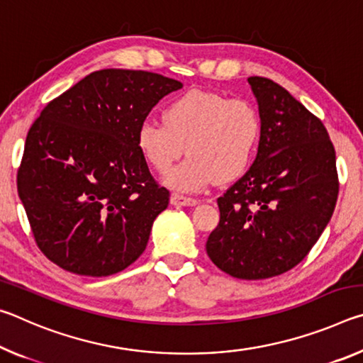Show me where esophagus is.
<instances>
[{
	"instance_id": "esophagus-1",
	"label": "esophagus",
	"mask_w": 363,
	"mask_h": 363,
	"mask_svg": "<svg viewBox=\"0 0 363 363\" xmlns=\"http://www.w3.org/2000/svg\"><path fill=\"white\" fill-rule=\"evenodd\" d=\"M199 203V200L192 199V196H184L179 194H173L171 195V205L176 206H195Z\"/></svg>"
}]
</instances>
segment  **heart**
I'll list each match as a JSON object with an SVG mask.
<instances>
[{
    "label": "heart",
    "instance_id": "b5f03b06",
    "mask_svg": "<svg viewBox=\"0 0 363 363\" xmlns=\"http://www.w3.org/2000/svg\"><path fill=\"white\" fill-rule=\"evenodd\" d=\"M261 139V118L247 99L190 89L163 110V125L144 121L136 134L145 163L167 173L184 153L189 158L164 176L168 187L199 192L210 184L233 181L253 163Z\"/></svg>",
    "mask_w": 363,
    "mask_h": 363
}]
</instances>
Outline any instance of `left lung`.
I'll list each match as a JSON object with an SVG mask.
<instances>
[{
  "instance_id": "8db88e82",
  "label": "left lung",
  "mask_w": 363,
  "mask_h": 363,
  "mask_svg": "<svg viewBox=\"0 0 363 363\" xmlns=\"http://www.w3.org/2000/svg\"><path fill=\"white\" fill-rule=\"evenodd\" d=\"M248 83L261 118L257 155L218 199L206 253L232 277L261 280L307 256L335 211L340 181L323 123L272 79Z\"/></svg>"
}]
</instances>
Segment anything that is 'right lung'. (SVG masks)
<instances>
[{"label":"right lung","mask_w":363,"mask_h":363,"mask_svg":"<svg viewBox=\"0 0 363 363\" xmlns=\"http://www.w3.org/2000/svg\"><path fill=\"white\" fill-rule=\"evenodd\" d=\"M182 88L144 70L89 73L41 110L28 130L17 192L49 261L107 277L144 253L169 192L136 145L160 99Z\"/></svg>","instance_id":"1"}]
</instances>
